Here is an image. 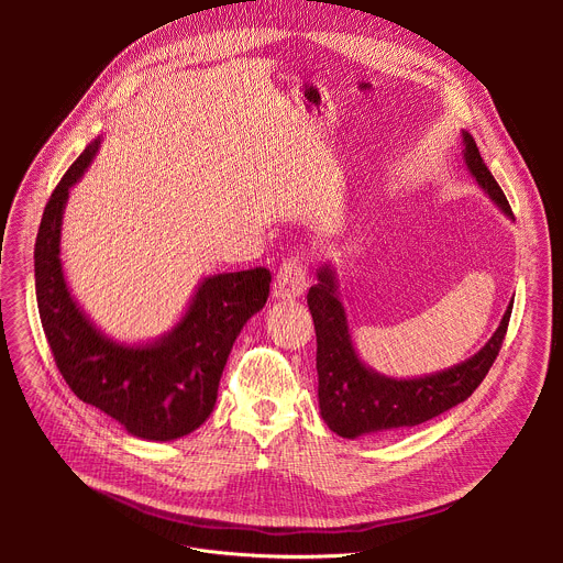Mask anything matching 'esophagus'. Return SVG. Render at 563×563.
Returning <instances> with one entry per match:
<instances>
[{"label": "esophagus", "instance_id": "34e87169", "mask_svg": "<svg viewBox=\"0 0 563 563\" xmlns=\"http://www.w3.org/2000/svg\"><path fill=\"white\" fill-rule=\"evenodd\" d=\"M307 285V267L298 258L283 261L276 283H274V296L276 298H298Z\"/></svg>", "mask_w": 563, "mask_h": 563}]
</instances>
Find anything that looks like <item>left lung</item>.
<instances>
[{
	"mask_svg": "<svg viewBox=\"0 0 563 563\" xmlns=\"http://www.w3.org/2000/svg\"><path fill=\"white\" fill-rule=\"evenodd\" d=\"M463 159L467 172L493 202L512 216L506 194L486 167L476 142L463 131ZM318 283L307 294V305L316 330V369L320 417L332 432L356 439L372 432L406 430L426 423L463 400L486 378L508 332L512 302L508 305L493 339L472 358L445 372L421 378H387L361 363L347 330L345 307L339 298L334 265L316 272Z\"/></svg>",
	"mask_w": 563,
	"mask_h": 563,
	"instance_id": "obj_1",
	"label": "left lung"
}]
</instances>
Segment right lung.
<instances>
[{
    "mask_svg": "<svg viewBox=\"0 0 563 563\" xmlns=\"http://www.w3.org/2000/svg\"><path fill=\"white\" fill-rule=\"evenodd\" d=\"M100 146L91 142L53 189L35 240V294L55 365L73 394L146 441H174L213 412L235 336L261 311L265 267L202 280L180 323L151 345H120L100 334L73 300L59 261L62 211Z\"/></svg>",
    "mask_w": 563,
    "mask_h": 563,
    "instance_id": "1",
    "label": "right lung"
}]
</instances>
